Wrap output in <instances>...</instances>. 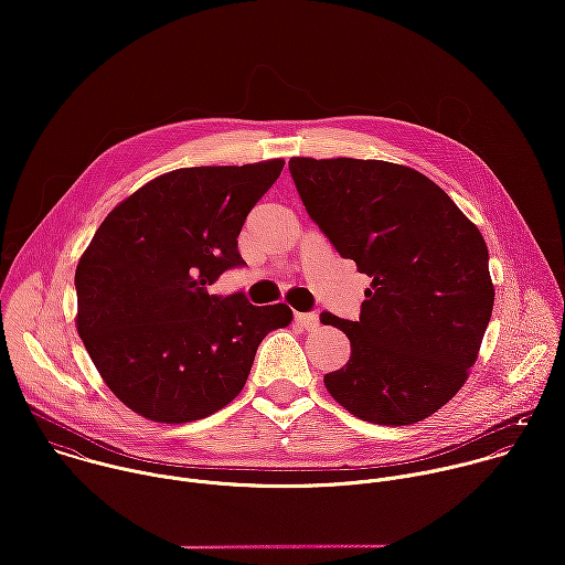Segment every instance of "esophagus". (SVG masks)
I'll use <instances>...</instances> for the list:
<instances>
[{
    "mask_svg": "<svg viewBox=\"0 0 565 565\" xmlns=\"http://www.w3.org/2000/svg\"><path fill=\"white\" fill-rule=\"evenodd\" d=\"M295 319L306 331H315L319 327V315L317 312H295Z\"/></svg>",
    "mask_w": 565,
    "mask_h": 565,
    "instance_id": "obj_1",
    "label": "esophagus"
}]
</instances>
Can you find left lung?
I'll list each match as a JSON object with an SVG mask.
<instances>
[{"instance_id": "8db88e82", "label": "left lung", "mask_w": 565, "mask_h": 565, "mask_svg": "<svg viewBox=\"0 0 565 565\" xmlns=\"http://www.w3.org/2000/svg\"><path fill=\"white\" fill-rule=\"evenodd\" d=\"M299 199L344 259L369 275L360 319L321 312L351 360L329 393L375 425H414L467 380L494 306L478 227L425 174L384 160L290 158Z\"/></svg>"}]
</instances>
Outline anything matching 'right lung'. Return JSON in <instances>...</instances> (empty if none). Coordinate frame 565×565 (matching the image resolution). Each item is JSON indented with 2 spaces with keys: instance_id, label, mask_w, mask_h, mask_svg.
Wrapping results in <instances>:
<instances>
[{
  "instance_id": "add662e5",
  "label": "right lung",
  "mask_w": 565,
  "mask_h": 565,
  "mask_svg": "<svg viewBox=\"0 0 565 565\" xmlns=\"http://www.w3.org/2000/svg\"><path fill=\"white\" fill-rule=\"evenodd\" d=\"M284 160L163 174L109 212L75 270L77 333L107 386L156 423H192L244 388L286 303L210 295L244 268L238 232Z\"/></svg>"
}]
</instances>
